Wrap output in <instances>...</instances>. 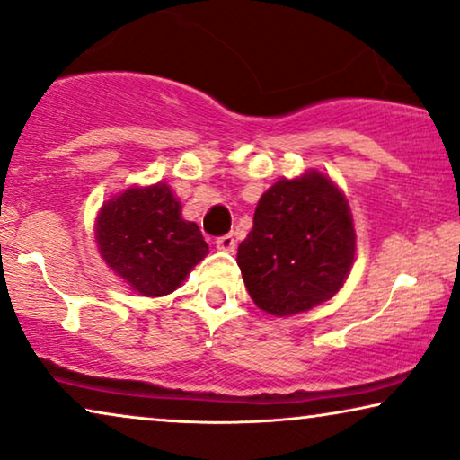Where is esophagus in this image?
I'll list each match as a JSON object with an SVG mask.
<instances>
[{
    "instance_id": "1",
    "label": "esophagus",
    "mask_w": 460,
    "mask_h": 460,
    "mask_svg": "<svg viewBox=\"0 0 460 460\" xmlns=\"http://www.w3.org/2000/svg\"><path fill=\"white\" fill-rule=\"evenodd\" d=\"M217 248L225 250V252H234L235 250V235L234 234H225L217 240Z\"/></svg>"
}]
</instances>
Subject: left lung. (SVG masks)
I'll list each match as a JSON object with an SVG mask.
<instances>
[{
	"instance_id": "1",
	"label": "left lung",
	"mask_w": 460,
	"mask_h": 460,
	"mask_svg": "<svg viewBox=\"0 0 460 460\" xmlns=\"http://www.w3.org/2000/svg\"><path fill=\"white\" fill-rule=\"evenodd\" d=\"M351 212L320 172L281 179L262 195L237 248L250 298L271 315H294L332 298L353 265Z\"/></svg>"
}]
</instances>
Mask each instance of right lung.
<instances>
[{
    "label": "right lung",
    "mask_w": 460,
    "mask_h": 460,
    "mask_svg": "<svg viewBox=\"0 0 460 460\" xmlns=\"http://www.w3.org/2000/svg\"><path fill=\"white\" fill-rule=\"evenodd\" d=\"M96 242L107 265L143 296L174 292L208 252L199 226L181 218V204L164 182L107 201Z\"/></svg>",
    "instance_id": "right-lung-1"
}]
</instances>
